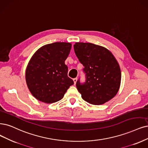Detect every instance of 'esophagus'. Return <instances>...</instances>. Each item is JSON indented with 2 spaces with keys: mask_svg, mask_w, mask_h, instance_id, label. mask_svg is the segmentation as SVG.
Instances as JSON below:
<instances>
[{
  "mask_svg": "<svg viewBox=\"0 0 148 148\" xmlns=\"http://www.w3.org/2000/svg\"><path fill=\"white\" fill-rule=\"evenodd\" d=\"M73 81H74V85H75V84H76V82H77V78H74V79H73Z\"/></svg>",
  "mask_w": 148,
  "mask_h": 148,
  "instance_id": "1",
  "label": "esophagus"
}]
</instances>
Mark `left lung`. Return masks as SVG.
Instances as JSON below:
<instances>
[{"mask_svg": "<svg viewBox=\"0 0 148 148\" xmlns=\"http://www.w3.org/2000/svg\"><path fill=\"white\" fill-rule=\"evenodd\" d=\"M74 52L84 65L86 82L76 86L84 100L101 105L116 96L121 85V73L118 62L107 48L90 42H75Z\"/></svg>", "mask_w": 148, "mask_h": 148, "instance_id": "left-lung-1", "label": "left lung"}]
</instances>
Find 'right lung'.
<instances>
[{
	"label": "right lung",
	"instance_id": "1",
	"mask_svg": "<svg viewBox=\"0 0 148 148\" xmlns=\"http://www.w3.org/2000/svg\"><path fill=\"white\" fill-rule=\"evenodd\" d=\"M72 45L56 42L41 47L31 57L25 71V80L31 94L47 103L61 100L73 80L68 76L64 61Z\"/></svg>",
	"mask_w": 148,
	"mask_h": 148
}]
</instances>
